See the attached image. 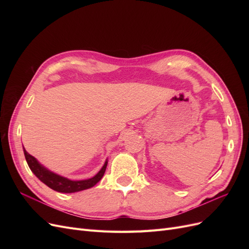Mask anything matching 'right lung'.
<instances>
[{
  "instance_id": "right-lung-1",
  "label": "right lung",
  "mask_w": 249,
  "mask_h": 249,
  "mask_svg": "<svg viewBox=\"0 0 249 249\" xmlns=\"http://www.w3.org/2000/svg\"><path fill=\"white\" fill-rule=\"evenodd\" d=\"M22 149H24L26 161L34 175L38 178L43 184H46L48 187H50L51 189L61 193H74L93 187L102 179L108 164V160L105 161V164L103 165L101 170L92 178L81 180H72L51 171L46 166H43L41 163H39L36 158L30 155L24 146H22Z\"/></svg>"
}]
</instances>
